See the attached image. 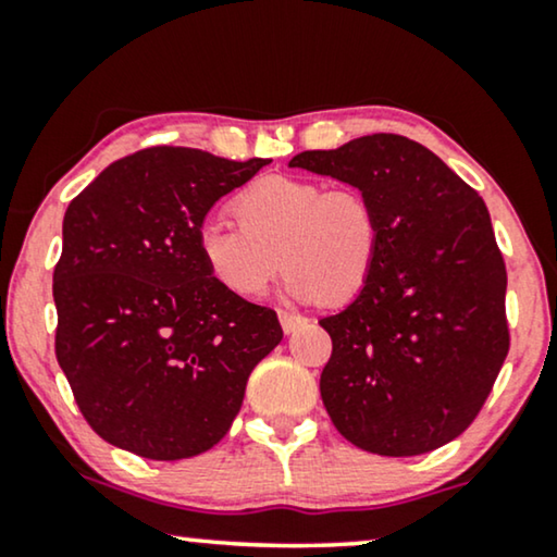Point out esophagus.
<instances>
[{"label":"esophagus","mask_w":557,"mask_h":557,"mask_svg":"<svg viewBox=\"0 0 557 557\" xmlns=\"http://www.w3.org/2000/svg\"><path fill=\"white\" fill-rule=\"evenodd\" d=\"M278 319H281V326H284L286 334H292L299 330V326L307 324V317L296 314V311H286V309H278Z\"/></svg>","instance_id":"1"}]
</instances>
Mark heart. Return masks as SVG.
<instances>
[{
  "label": "heart",
  "mask_w": 557,
  "mask_h": 557,
  "mask_svg": "<svg viewBox=\"0 0 557 557\" xmlns=\"http://www.w3.org/2000/svg\"><path fill=\"white\" fill-rule=\"evenodd\" d=\"M238 225L208 220L197 233L205 269L240 299L261 296L281 265L296 299L345 304L370 284L383 227L357 187L273 174L235 195Z\"/></svg>",
  "instance_id": "1"
}]
</instances>
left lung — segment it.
Segmentation results:
<instances>
[{
  "label": "left lung",
  "instance_id": "obj_1",
  "mask_svg": "<svg viewBox=\"0 0 557 557\" xmlns=\"http://www.w3.org/2000/svg\"><path fill=\"white\" fill-rule=\"evenodd\" d=\"M288 166L375 202L383 240L370 284L339 314L319 391L349 444L418 456L474 423L509 352L507 269L474 187L423 144L372 134Z\"/></svg>",
  "mask_w": 557,
  "mask_h": 557
}]
</instances>
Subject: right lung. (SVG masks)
Here are the masks:
<instances>
[{
	"instance_id": "right-lung-1",
	"label": "right lung",
	"mask_w": 557,
	"mask_h": 557,
	"mask_svg": "<svg viewBox=\"0 0 557 557\" xmlns=\"http://www.w3.org/2000/svg\"><path fill=\"white\" fill-rule=\"evenodd\" d=\"M265 164L149 147L67 205L52 273L55 357L109 444L154 461L208 451L284 337L276 311L225 292L197 246L212 205Z\"/></svg>"
}]
</instances>
